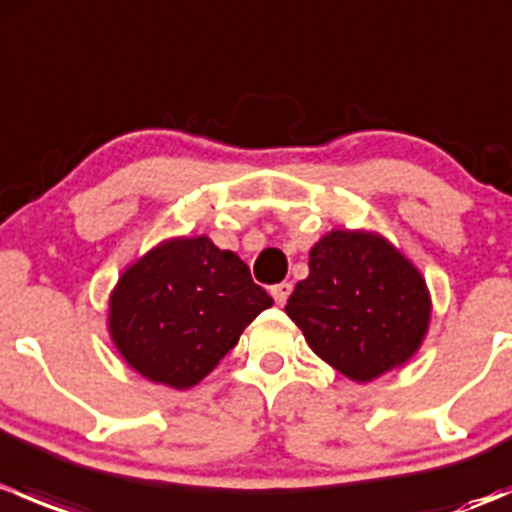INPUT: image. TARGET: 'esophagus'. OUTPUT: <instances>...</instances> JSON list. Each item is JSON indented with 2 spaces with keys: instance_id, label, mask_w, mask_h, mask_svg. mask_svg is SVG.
I'll return each instance as SVG.
<instances>
[{
  "instance_id": "esophagus-1",
  "label": "esophagus",
  "mask_w": 512,
  "mask_h": 512,
  "mask_svg": "<svg viewBox=\"0 0 512 512\" xmlns=\"http://www.w3.org/2000/svg\"><path fill=\"white\" fill-rule=\"evenodd\" d=\"M270 292H272V299L282 307V304L289 299V294H292V285H289V282H280V285H272Z\"/></svg>"
}]
</instances>
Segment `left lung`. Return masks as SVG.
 I'll use <instances>...</instances> for the list:
<instances>
[{"mask_svg":"<svg viewBox=\"0 0 512 512\" xmlns=\"http://www.w3.org/2000/svg\"><path fill=\"white\" fill-rule=\"evenodd\" d=\"M287 314L312 352L354 381L404 364L431 317L426 282L384 237L334 230L309 252Z\"/></svg>","mask_w":512,"mask_h":512,"instance_id":"1","label":"left lung"}]
</instances>
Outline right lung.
Segmentation results:
<instances>
[{"instance_id": "1", "label": "right lung", "mask_w": 512, "mask_h": 512, "mask_svg": "<svg viewBox=\"0 0 512 512\" xmlns=\"http://www.w3.org/2000/svg\"><path fill=\"white\" fill-rule=\"evenodd\" d=\"M272 307L250 267L205 235L170 240L128 267L111 297V337L146 379L188 389Z\"/></svg>"}]
</instances>
